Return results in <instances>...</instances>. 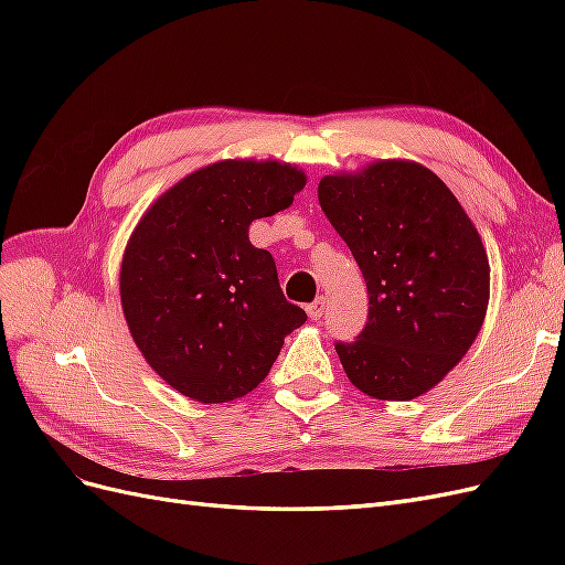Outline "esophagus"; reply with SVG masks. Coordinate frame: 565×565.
<instances>
[{"label": "esophagus", "instance_id": "esophagus-1", "mask_svg": "<svg viewBox=\"0 0 565 565\" xmlns=\"http://www.w3.org/2000/svg\"><path fill=\"white\" fill-rule=\"evenodd\" d=\"M322 311H324V297H318L313 303L306 306V313H309L311 320H320Z\"/></svg>", "mask_w": 565, "mask_h": 565}]
</instances>
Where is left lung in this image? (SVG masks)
<instances>
[{
    "mask_svg": "<svg viewBox=\"0 0 565 565\" xmlns=\"http://www.w3.org/2000/svg\"><path fill=\"white\" fill-rule=\"evenodd\" d=\"M318 202L370 295L365 330L337 344L347 377L380 401L431 391L467 355L488 311L490 264L473 221L413 160L322 177Z\"/></svg>",
    "mask_w": 565,
    "mask_h": 565,
    "instance_id": "8db88e82",
    "label": "left lung"
}]
</instances>
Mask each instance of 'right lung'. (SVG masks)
<instances>
[{
	"label": "right lung",
	"instance_id": "1",
	"mask_svg": "<svg viewBox=\"0 0 565 565\" xmlns=\"http://www.w3.org/2000/svg\"><path fill=\"white\" fill-rule=\"evenodd\" d=\"M303 185V169L289 162L218 160L177 181L131 231L119 266L127 328L185 398H243L306 322L270 252L249 243L252 221L287 210Z\"/></svg>",
	"mask_w": 565,
	"mask_h": 565
}]
</instances>
